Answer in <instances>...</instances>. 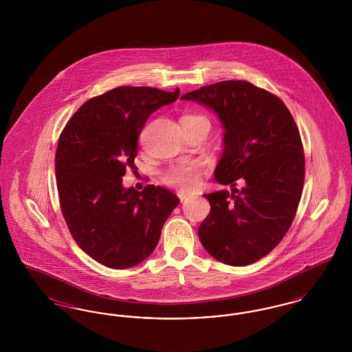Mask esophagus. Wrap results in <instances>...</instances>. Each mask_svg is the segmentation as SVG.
<instances>
[{
    "instance_id": "34e87169",
    "label": "esophagus",
    "mask_w": 352,
    "mask_h": 352,
    "mask_svg": "<svg viewBox=\"0 0 352 352\" xmlns=\"http://www.w3.org/2000/svg\"><path fill=\"white\" fill-rule=\"evenodd\" d=\"M177 195H178V198H179L182 201L188 198V194H187V192H184V191H179Z\"/></svg>"
}]
</instances>
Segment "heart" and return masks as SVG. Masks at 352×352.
I'll return each mask as SVG.
<instances>
[{"mask_svg":"<svg viewBox=\"0 0 352 352\" xmlns=\"http://www.w3.org/2000/svg\"><path fill=\"white\" fill-rule=\"evenodd\" d=\"M184 118H204L201 116H184ZM201 165L198 162H181L164 173V182L175 188L188 191L192 190L201 181Z\"/></svg>","mask_w":352,"mask_h":352,"instance_id":"obj_1","label":"heart"}]
</instances>
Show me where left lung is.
I'll use <instances>...</instances> for the list:
<instances>
[{"label":"left lung","instance_id":"left-lung-1","mask_svg":"<svg viewBox=\"0 0 352 352\" xmlns=\"http://www.w3.org/2000/svg\"><path fill=\"white\" fill-rule=\"evenodd\" d=\"M211 109L223 128L220 184L244 186L204 194L211 211L198 234L220 263L245 267L283 240L296 217L305 178L301 135L284 101L245 80L204 85L182 96Z\"/></svg>","mask_w":352,"mask_h":352}]
</instances>
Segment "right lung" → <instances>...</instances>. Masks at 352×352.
Listing matches in <instances>:
<instances>
[{
    "instance_id": "add662e5",
    "label": "right lung",
    "mask_w": 352,
    "mask_h": 352,
    "mask_svg": "<svg viewBox=\"0 0 352 352\" xmlns=\"http://www.w3.org/2000/svg\"><path fill=\"white\" fill-rule=\"evenodd\" d=\"M178 96V88L118 87L85 101L59 137L55 174L63 218L78 245L108 268H132L149 257L179 204L164 187L140 192L122 186L126 168H135L146 120Z\"/></svg>"
}]
</instances>
